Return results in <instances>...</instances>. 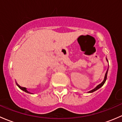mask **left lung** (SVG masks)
<instances>
[{"label":"left lung","instance_id":"1","mask_svg":"<svg viewBox=\"0 0 122 122\" xmlns=\"http://www.w3.org/2000/svg\"><path fill=\"white\" fill-rule=\"evenodd\" d=\"M107 71H106V73H105V78H104V80H103V81L101 83H100V84H99V85H97V86H96V87H95V89H93V90H90V91H89V93H92V92H93L96 91V90H97V89H99V88H100V87H101L103 85H104V83H105V81H106V79H107Z\"/></svg>","mask_w":122,"mask_h":122}]
</instances>
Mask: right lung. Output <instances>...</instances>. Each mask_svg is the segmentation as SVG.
Wrapping results in <instances>:
<instances>
[{"instance_id":"obj_1","label":"right lung","mask_w":122,"mask_h":122,"mask_svg":"<svg viewBox=\"0 0 122 122\" xmlns=\"http://www.w3.org/2000/svg\"><path fill=\"white\" fill-rule=\"evenodd\" d=\"M17 86H18V87H19V88L21 90H23V91L25 92H26V93H30V92H29L27 91V90H26V87H21V86H20L18 84H17Z\"/></svg>"}]
</instances>
